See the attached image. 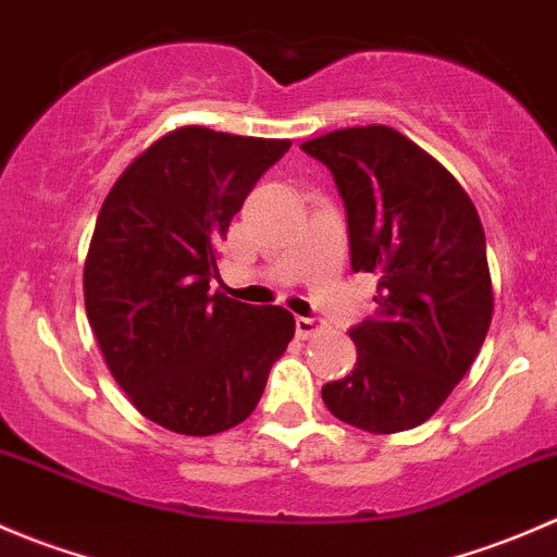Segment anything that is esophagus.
<instances>
[{"mask_svg":"<svg viewBox=\"0 0 557 557\" xmlns=\"http://www.w3.org/2000/svg\"><path fill=\"white\" fill-rule=\"evenodd\" d=\"M323 329V320L318 318H296V336L299 339H310V336L318 334Z\"/></svg>","mask_w":557,"mask_h":557,"instance_id":"esophagus-1","label":"esophagus"}]
</instances>
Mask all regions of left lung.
I'll use <instances>...</instances> for the list:
<instances>
[{
    "instance_id": "8db88e82",
    "label": "left lung",
    "mask_w": 557,
    "mask_h": 557,
    "mask_svg": "<svg viewBox=\"0 0 557 557\" xmlns=\"http://www.w3.org/2000/svg\"><path fill=\"white\" fill-rule=\"evenodd\" d=\"M334 174L352 272L377 277V310L350 331L358 361L323 385L334 418L369 434L425 423L474 363L493 318L474 201L434 156L391 126L301 143Z\"/></svg>"
}]
</instances>
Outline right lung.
Listing matches in <instances>:
<instances>
[{
  "mask_svg": "<svg viewBox=\"0 0 557 557\" xmlns=\"http://www.w3.org/2000/svg\"><path fill=\"white\" fill-rule=\"evenodd\" d=\"M288 148L180 126L123 170L99 210L83 269L88 323L128 401L174 434L243 423L294 339L283 307L210 294L228 223Z\"/></svg>",
  "mask_w": 557,
  "mask_h": 557,
  "instance_id": "add662e5",
  "label": "right lung"
}]
</instances>
